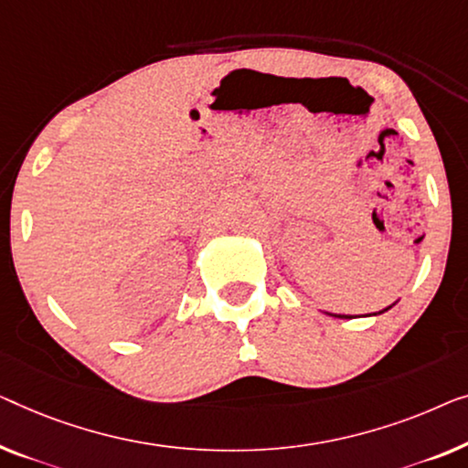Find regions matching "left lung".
<instances>
[{
  "label": "left lung",
  "mask_w": 468,
  "mask_h": 468,
  "mask_svg": "<svg viewBox=\"0 0 468 468\" xmlns=\"http://www.w3.org/2000/svg\"><path fill=\"white\" fill-rule=\"evenodd\" d=\"M395 303H397V302H395ZM395 303H390V306H388V308H384V310H380V313H374V316H378V314H384V313H386V310H390L392 306H395ZM327 314H329V313H327ZM329 316H335V318H350L348 314H329ZM369 316H371V314H369Z\"/></svg>",
  "instance_id": "8db88e82"
}]
</instances>
